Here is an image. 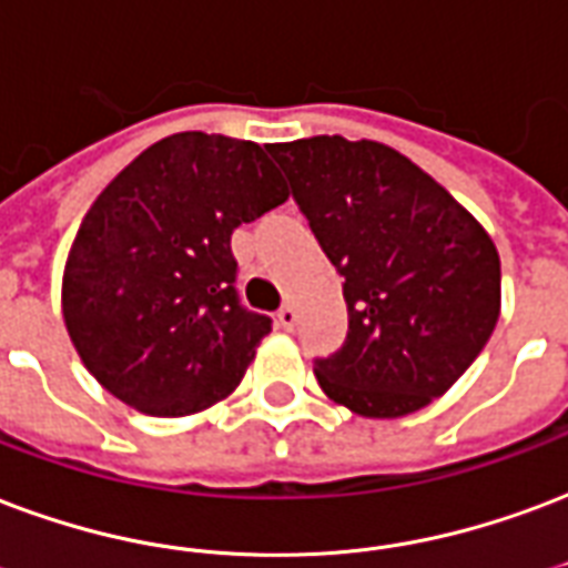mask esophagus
<instances>
[{
	"instance_id": "34e87169",
	"label": "esophagus",
	"mask_w": 568,
	"mask_h": 568,
	"mask_svg": "<svg viewBox=\"0 0 568 568\" xmlns=\"http://www.w3.org/2000/svg\"><path fill=\"white\" fill-rule=\"evenodd\" d=\"M293 323H296V308H293V305H284V308L278 311V326L290 329Z\"/></svg>"
}]
</instances>
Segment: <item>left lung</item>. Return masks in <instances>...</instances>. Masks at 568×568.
<instances>
[{
    "instance_id": "8db88e82",
    "label": "left lung",
    "mask_w": 568,
    "mask_h": 568,
    "mask_svg": "<svg viewBox=\"0 0 568 568\" xmlns=\"http://www.w3.org/2000/svg\"><path fill=\"white\" fill-rule=\"evenodd\" d=\"M344 281L347 341L320 389L365 419H400L458 383L500 317L488 230L398 149L338 134L268 143Z\"/></svg>"
}]
</instances>
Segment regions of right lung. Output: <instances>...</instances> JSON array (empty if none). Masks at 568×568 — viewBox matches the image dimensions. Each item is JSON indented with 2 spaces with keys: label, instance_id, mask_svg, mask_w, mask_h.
<instances>
[{
  "label": "right lung",
  "instance_id": "right-lung-1",
  "mask_svg": "<svg viewBox=\"0 0 568 568\" xmlns=\"http://www.w3.org/2000/svg\"><path fill=\"white\" fill-rule=\"evenodd\" d=\"M290 197L266 149L182 131L143 149L80 221L62 320L128 407L179 419L236 389L272 320L239 305L233 230Z\"/></svg>",
  "mask_w": 568,
  "mask_h": 568
}]
</instances>
